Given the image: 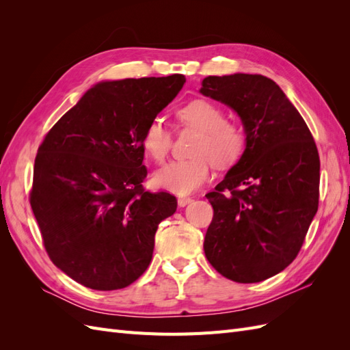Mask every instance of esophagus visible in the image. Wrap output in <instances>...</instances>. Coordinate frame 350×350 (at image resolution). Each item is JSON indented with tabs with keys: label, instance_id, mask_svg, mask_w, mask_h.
<instances>
[{
	"label": "esophagus",
	"instance_id": "obj_1",
	"mask_svg": "<svg viewBox=\"0 0 350 350\" xmlns=\"http://www.w3.org/2000/svg\"><path fill=\"white\" fill-rule=\"evenodd\" d=\"M193 201V198H189V197H179L178 198V206L179 207H185L187 204H189Z\"/></svg>",
	"mask_w": 350,
	"mask_h": 350
}]
</instances>
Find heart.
<instances>
[{
	"label": "heart",
	"mask_w": 350,
	"mask_h": 350,
	"mask_svg": "<svg viewBox=\"0 0 350 350\" xmlns=\"http://www.w3.org/2000/svg\"><path fill=\"white\" fill-rule=\"evenodd\" d=\"M176 118L184 126L200 131L193 147L194 157L159 169L153 175V185L178 196H187L208 181L213 163L217 167L235 165L245 152L247 135L238 124L226 121L225 112L217 105L203 99L179 108ZM171 146V133L162 121L153 120L147 124L142 135L146 156L162 163Z\"/></svg>",
	"instance_id": "obj_1"
}]
</instances>
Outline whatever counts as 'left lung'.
Returning <instances> with one entry per match:
<instances>
[{
  "instance_id": "8db88e82",
  "label": "left lung",
  "mask_w": 350,
  "mask_h": 350,
  "mask_svg": "<svg viewBox=\"0 0 350 350\" xmlns=\"http://www.w3.org/2000/svg\"><path fill=\"white\" fill-rule=\"evenodd\" d=\"M200 93L241 118L247 146L213 193L204 252L221 276L257 283L298 256L319 208L320 157L301 113L260 74L208 76Z\"/></svg>"
}]
</instances>
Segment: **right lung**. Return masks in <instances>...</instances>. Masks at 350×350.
<instances>
[{
  "mask_svg": "<svg viewBox=\"0 0 350 350\" xmlns=\"http://www.w3.org/2000/svg\"><path fill=\"white\" fill-rule=\"evenodd\" d=\"M185 77L100 81L40 144L30 206L49 258L94 291L126 288L149 267L161 221L176 198L143 189L142 135Z\"/></svg>",
  "mask_w": 350,
  "mask_h": 350,
  "instance_id": "1",
  "label": "right lung"
}]
</instances>
